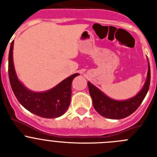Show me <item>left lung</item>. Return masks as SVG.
Here are the masks:
<instances>
[{"mask_svg": "<svg viewBox=\"0 0 157 157\" xmlns=\"http://www.w3.org/2000/svg\"><path fill=\"white\" fill-rule=\"evenodd\" d=\"M148 73H147L146 81L143 87L138 94L130 99L118 101L109 98V96L104 94L101 90L88 82L89 92L93 100V105L97 112L101 116L111 120H120L123 119L137 110L141 102L145 98L149 85H150V66L148 59Z\"/></svg>", "mask_w": 157, "mask_h": 157, "instance_id": "left-lung-1", "label": "left lung"}]
</instances>
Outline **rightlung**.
Wrapping results in <instances>:
<instances>
[{"mask_svg":"<svg viewBox=\"0 0 157 157\" xmlns=\"http://www.w3.org/2000/svg\"><path fill=\"white\" fill-rule=\"evenodd\" d=\"M13 45L12 41L8 54V75L12 91L19 103L29 112L40 117L52 119L64 114L70 105L72 81L79 74L71 75L48 90H30L17 77L13 63Z\"/></svg>","mask_w":157,"mask_h":157,"instance_id":"1","label":"right lung"}]
</instances>
